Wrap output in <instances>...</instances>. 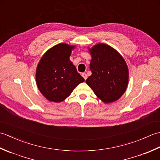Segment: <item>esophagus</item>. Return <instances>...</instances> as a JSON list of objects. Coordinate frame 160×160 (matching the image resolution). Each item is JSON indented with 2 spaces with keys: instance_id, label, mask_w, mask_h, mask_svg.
<instances>
[{
  "instance_id": "1",
  "label": "esophagus",
  "mask_w": 160,
  "mask_h": 160,
  "mask_svg": "<svg viewBox=\"0 0 160 160\" xmlns=\"http://www.w3.org/2000/svg\"><path fill=\"white\" fill-rule=\"evenodd\" d=\"M82 76L84 78V80H87V75L86 74V73H82Z\"/></svg>"
}]
</instances>
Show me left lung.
<instances>
[{
  "label": "left lung",
  "instance_id": "left-lung-1",
  "mask_svg": "<svg viewBox=\"0 0 160 160\" xmlns=\"http://www.w3.org/2000/svg\"><path fill=\"white\" fill-rule=\"evenodd\" d=\"M89 51L92 74L87 78L86 83L104 103L116 101L128 86V69L124 59L106 44H97Z\"/></svg>",
  "mask_w": 160,
  "mask_h": 160
}]
</instances>
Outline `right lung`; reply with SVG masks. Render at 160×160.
<instances>
[{
    "mask_svg": "<svg viewBox=\"0 0 160 160\" xmlns=\"http://www.w3.org/2000/svg\"><path fill=\"white\" fill-rule=\"evenodd\" d=\"M75 46L60 43L44 54L36 68L37 87L47 100L60 102L84 81L69 60Z\"/></svg>",
    "mask_w": 160,
    "mask_h": 160,
    "instance_id": "1",
    "label": "right lung"
}]
</instances>
